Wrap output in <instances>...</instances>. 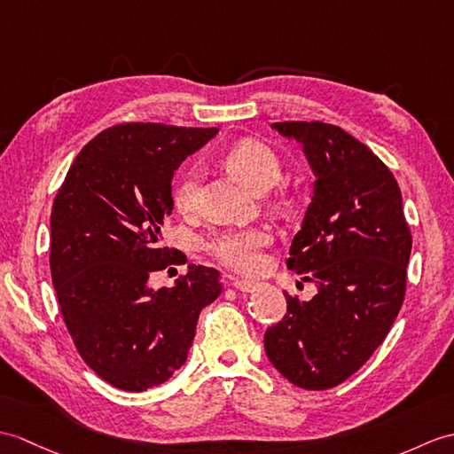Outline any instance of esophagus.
<instances>
[{
	"label": "esophagus",
	"instance_id": "obj_1",
	"mask_svg": "<svg viewBox=\"0 0 454 454\" xmlns=\"http://www.w3.org/2000/svg\"><path fill=\"white\" fill-rule=\"evenodd\" d=\"M231 286H234L238 292H244V294H249V292H255L259 288L257 282H249V280H239V278H231Z\"/></svg>",
	"mask_w": 454,
	"mask_h": 454
}]
</instances>
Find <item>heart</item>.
I'll return each instance as SVG.
<instances>
[{"instance_id": "heart-1", "label": "heart", "mask_w": 454, "mask_h": 454, "mask_svg": "<svg viewBox=\"0 0 454 454\" xmlns=\"http://www.w3.org/2000/svg\"><path fill=\"white\" fill-rule=\"evenodd\" d=\"M228 170L238 176L253 192L265 193L282 176V162L267 145L253 139L236 143L224 156ZM199 168H187L174 187V205L179 213H192L197 205ZM270 244V231L261 226L224 230L210 238L205 247L220 265L241 275H253L265 265L262 249Z\"/></svg>"}]
</instances>
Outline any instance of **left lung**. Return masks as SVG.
Masks as SVG:
<instances>
[{"label": "left lung", "instance_id": "8db88e82", "mask_svg": "<svg viewBox=\"0 0 454 454\" xmlns=\"http://www.w3.org/2000/svg\"><path fill=\"white\" fill-rule=\"evenodd\" d=\"M301 143L313 197L286 265L317 284L309 301L284 292L288 311L265 333L270 364L308 391L346 381L385 340L406 294L412 236L393 172L350 133L323 121H280Z\"/></svg>", "mask_w": 454, "mask_h": 454}]
</instances>
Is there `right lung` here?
<instances>
[{
	"instance_id": "obj_1",
	"label": "right lung",
	"mask_w": 454,
	"mask_h": 454,
	"mask_svg": "<svg viewBox=\"0 0 454 454\" xmlns=\"http://www.w3.org/2000/svg\"><path fill=\"white\" fill-rule=\"evenodd\" d=\"M216 128L118 123L82 146L50 218V270L59 309L81 357L104 381L141 393L187 360L199 313L220 292V272L189 265L172 288L153 272L174 265L162 247L172 215V177Z\"/></svg>"
}]
</instances>
